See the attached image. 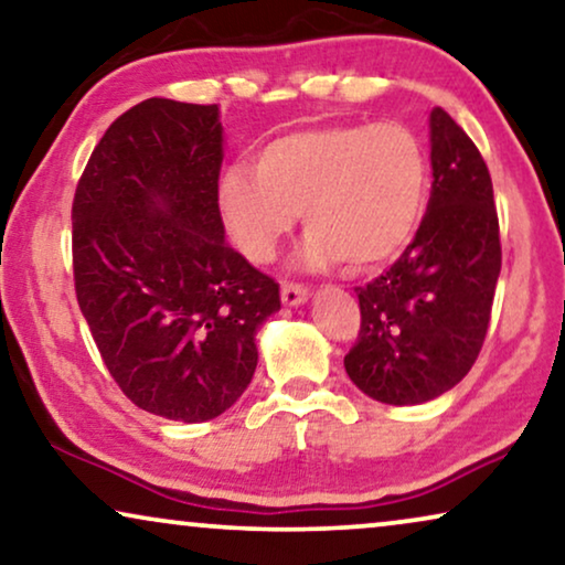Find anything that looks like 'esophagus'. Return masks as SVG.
<instances>
[{
    "label": "esophagus",
    "instance_id": "34e87169",
    "mask_svg": "<svg viewBox=\"0 0 565 565\" xmlns=\"http://www.w3.org/2000/svg\"><path fill=\"white\" fill-rule=\"evenodd\" d=\"M280 296L285 306H300L303 300H308V288H303V285L298 282H285Z\"/></svg>",
    "mask_w": 565,
    "mask_h": 565
}]
</instances>
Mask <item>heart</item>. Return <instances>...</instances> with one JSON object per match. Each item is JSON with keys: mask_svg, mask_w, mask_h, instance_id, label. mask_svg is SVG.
<instances>
[{"mask_svg": "<svg viewBox=\"0 0 565 565\" xmlns=\"http://www.w3.org/2000/svg\"><path fill=\"white\" fill-rule=\"evenodd\" d=\"M221 213L238 249L269 262L303 213L316 267L370 273L412 242L427 198V157L401 122H331L269 141L257 164L221 180Z\"/></svg>", "mask_w": 565, "mask_h": 565, "instance_id": "1", "label": "heart"}]
</instances>
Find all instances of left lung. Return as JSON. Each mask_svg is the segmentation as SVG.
Wrapping results in <instances>:
<instances>
[{
  "instance_id": "obj_1",
  "label": "left lung",
  "mask_w": 565,
  "mask_h": 565,
  "mask_svg": "<svg viewBox=\"0 0 565 565\" xmlns=\"http://www.w3.org/2000/svg\"><path fill=\"white\" fill-rule=\"evenodd\" d=\"M427 213L404 254L354 288L360 331L344 367L381 404L412 406L458 385L481 352L501 269L489 167L466 130L435 107Z\"/></svg>"
}]
</instances>
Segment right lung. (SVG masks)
Segmentation results:
<instances>
[{
    "instance_id": "1",
    "label": "right lung",
    "mask_w": 565,
    "mask_h": 565,
    "mask_svg": "<svg viewBox=\"0 0 565 565\" xmlns=\"http://www.w3.org/2000/svg\"><path fill=\"white\" fill-rule=\"evenodd\" d=\"M218 105L143 99L84 167L72 205L74 290L99 358L143 412L207 422L257 367L280 285L223 238Z\"/></svg>"
}]
</instances>
